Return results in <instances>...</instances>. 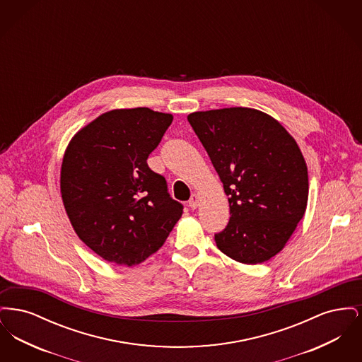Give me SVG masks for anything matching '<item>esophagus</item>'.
<instances>
[{"label":"esophagus","mask_w":362,"mask_h":362,"mask_svg":"<svg viewBox=\"0 0 362 362\" xmlns=\"http://www.w3.org/2000/svg\"><path fill=\"white\" fill-rule=\"evenodd\" d=\"M199 205V198H198V195L197 194H192L191 195V198H189V206L194 210V209H197Z\"/></svg>","instance_id":"esophagus-1"}]
</instances>
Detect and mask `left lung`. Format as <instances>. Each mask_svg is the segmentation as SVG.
Wrapping results in <instances>:
<instances>
[{"mask_svg":"<svg viewBox=\"0 0 362 362\" xmlns=\"http://www.w3.org/2000/svg\"><path fill=\"white\" fill-rule=\"evenodd\" d=\"M228 195L230 218L214 240L226 257L263 263L291 239L308 202L303 153L273 117L230 107L187 117Z\"/></svg>","mask_w":362,"mask_h":362,"instance_id":"obj_1","label":"left lung"}]
</instances>
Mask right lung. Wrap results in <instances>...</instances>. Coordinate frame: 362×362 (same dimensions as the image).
<instances>
[{
	"instance_id": "add662e5",
	"label": "right lung",
	"mask_w": 362,
	"mask_h": 362,
	"mask_svg": "<svg viewBox=\"0 0 362 362\" xmlns=\"http://www.w3.org/2000/svg\"><path fill=\"white\" fill-rule=\"evenodd\" d=\"M171 114L146 107L104 112L65 151L61 195L77 236L107 262L136 266L164 244L183 213L148 167Z\"/></svg>"
}]
</instances>
